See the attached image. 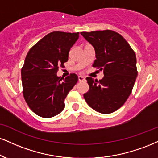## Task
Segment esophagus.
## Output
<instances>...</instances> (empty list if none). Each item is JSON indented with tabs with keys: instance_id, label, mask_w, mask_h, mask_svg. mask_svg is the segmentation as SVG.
<instances>
[{
	"instance_id": "1",
	"label": "esophagus",
	"mask_w": 158,
	"mask_h": 158,
	"mask_svg": "<svg viewBox=\"0 0 158 158\" xmlns=\"http://www.w3.org/2000/svg\"><path fill=\"white\" fill-rule=\"evenodd\" d=\"M85 80H86V79H85V78L84 77H82V76H79V81H83Z\"/></svg>"
}]
</instances>
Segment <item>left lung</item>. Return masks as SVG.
Segmentation results:
<instances>
[{
  "label": "left lung",
  "instance_id": "8db88e82",
  "mask_svg": "<svg viewBox=\"0 0 158 158\" xmlns=\"http://www.w3.org/2000/svg\"><path fill=\"white\" fill-rule=\"evenodd\" d=\"M81 35L94 48L96 60L93 66L104 73L99 81L87 77L90 89L85 99L98 113H113L125 103L133 88L138 76L136 55L117 32L105 30Z\"/></svg>",
  "mask_w": 158,
  "mask_h": 158
}]
</instances>
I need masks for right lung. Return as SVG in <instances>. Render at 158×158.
<instances>
[{
	"label": "right lung",
	"instance_id": "1",
	"mask_svg": "<svg viewBox=\"0 0 158 158\" xmlns=\"http://www.w3.org/2000/svg\"><path fill=\"white\" fill-rule=\"evenodd\" d=\"M79 32L54 31L30 49L21 70L23 96L39 116L51 118L64 108V98L77 83V74L65 79L56 75L59 66L68 60L70 49L79 39Z\"/></svg>",
	"mask_w": 158,
	"mask_h": 158
}]
</instances>
